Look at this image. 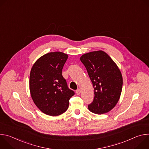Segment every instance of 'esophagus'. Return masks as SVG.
I'll return each instance as SVG.
<instances>
[{"label": "esophagus", "mask_w": 149, "mask_h": 149, "mask_svg": "<svg viewBox=\"0 0 149 149\" xmlns=\"http://www.w3.org/2000/svg\"><path fill=\"white\" fill-rule=\"evenodd\" d=\"M75 93H76V94H77V95H79V94H80V93H81V90L80 89H78V90H76V91H75Z\"/></svg>", "instance_id": "esophagus-1"}]
</instances>
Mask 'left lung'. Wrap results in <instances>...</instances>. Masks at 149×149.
Masks as SVG:
<instances>
[{"label":"left lung","mask_w":149,"mask_h":149,"mask_svg":"<svg viewBox=\"0 0 149 149\" xmlns=\"http://www.w3.org/2000/svg\"><path fill=\"white\" fill-rule=\"evenodd\" d=\"M94 88L93 101L88 105L92 113L102 114L112 110L122 90L123 77L113 59L105 52L94 51L80 58Z\"/></svg>","instance_id":"1"}]
</instances>
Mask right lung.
<instances>
[{"label": "right lung", "instance_id": "add662e5", "mask_svg": "<svg viewBox=\"0 0 149 149\" xmlns=\"http://www.w3.org/2000/svg\"><path fill=\"white\" fill-rule=\"evenodd\" d=\"M68 55L49 52L39 58L33 65L29 77L32 98L44 113L59 116L67 111L75 93L70 90L62 75Z\"/></svg>", "mask_w": 149, "mask_h": 149}]
</instances>
